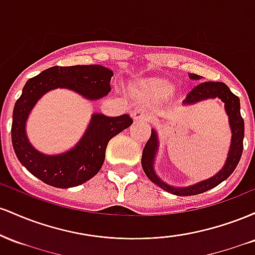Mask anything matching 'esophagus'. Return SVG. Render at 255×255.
<instances>
[{
  "label": "esophagus",
  "instance_id": "esophagus-1",
  "mask_svg": "<svg viewBox=\"0 0 255 255\" xmlns=\"http://www.w3.org/2000/svg\"><path fill=\"white\" fill-rule=\"evenodd\" d=\"M131 115H133V119L135 120V121H147L148 119L147 111L144 109H135Z\"/></svg>",
  "mask_w": 255,
  "mask_h": 255
}]
</instances>
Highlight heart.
I'll return each instance as SVG.
<instances>
[{
    "label": "heart",
    "instance_id": "heart-1",
    "mask_svg": "<svg viewBox=\"0 0 255 255\" xmlns=\"http://www.w3.org/2000/svg\"><path fill=\"white\" fill-rule=\"evenodd\" d=\"M158 89H159V91H162V92H170L171 91L170 86H166V85H159Z\"/></svg>",
    "mask_w": 255,
    "mask_h": 255
}]
</instances>
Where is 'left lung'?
<instances>
[{
  "label": "left lung",
  "instance_id": "obj_1",
  "mask_svg": "<svg viewBox=\"0 0 255 255\" xmlns=\"http://www.w3.org/2000/svg\"><path fill=\"white\" fill-rule=\"evenodd\" d=\"M189 78L193 80H199L200 75L189 74ZM221 98L225 103V111L229 116L230 128L233 136H231V145L229 153H228L227 162L221 171L217 175L207 180L201 181L197 184H193L189 187H183V188H177V187H171L169 184L163 182L157 176L153 170V160L158 148V139L156 131H151L150 139L146 142L144 150H142L141 165L144 169L146 176H147L153 183L159 186L164 191L172 193L180 197H187V195H195L204 193L209 189L215 188L219 183L223 182L228 177L233 174L235 168L238 166L240 159H241L242 151H244V136H245V122L242 119L241 113H240V98L238 96L231 92L229 87L224 83H215V81H206V83H200L195 85L193 89L189 91L187 95L184 103H195V102L203 101L207 98Z\"/></svg>",
  "mask_w": 255,
  "mask_h": 255
}]
</instances>
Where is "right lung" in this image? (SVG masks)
I'll list each match as a JSON object with an SVG mask.
<instances>
[{
    "instance_id": "right-lung-1",
    "label": "right lung",
    "mask_w": 255,
    "mask_h": 255,
    "mask_svg": "<svg viewBox=\"0 0 255 255\" xmlns=\"http://www.w3.org/2000/svg\"><path fill=\"white\" fill-rule=\"evenodd\" d=\"M114 73L99 64L51 67L28 79L13 110L11 144L17 159L33 176L57 188H69L86 182L101 170L108 142L133 124L128 115L108 118L95 114L85 135L74 148L57 156H46L32 147L25 125L37 101L48 91L69 89L89 99H99L111 91Z\"/></svg>"
}]
</instances>
